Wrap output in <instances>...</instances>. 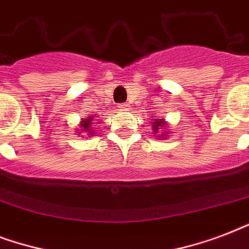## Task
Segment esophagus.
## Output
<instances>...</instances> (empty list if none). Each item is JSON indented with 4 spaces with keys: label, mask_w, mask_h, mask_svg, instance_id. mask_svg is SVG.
Segmentation results:
<instances>
[{
    "label": "esophagus",
    "mask_w": 249,
    "mask_h": 249,
    "mask_svg": "<svg viewBox=\"0 0 249 249\" xmlns=\"http://www.w3.org/2000/svg\"><path fill=\"white\" fill-rule=\"evenodd\" d=\"M117 107H119L120 109H128L129 103H120V105H117Z\"/></svg>",
    "instance_id": "34e87169"
}]
</instances>
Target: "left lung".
<instances>
[{
  "mask_svg": "<svg viewBox=\"0 0 249 249\" xmlns=\"http://www.w3.org/2000/svg\"><path fill=\"white\" fill-rule=\"evenodd\" d=\"M152 124H154V128H152V129H154V130H155V132H156V130L159 129V126H163V125H164V120H163V119H160V120H156L155 123H152Z\"/></svg>",
  "mask_w": 249,
  "mask_h": 249,
  "instance_id": "1",
  "label": "left lung"
}]
</instances>
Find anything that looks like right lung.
I'll return each instance as SVG.
<instances>
[{
	"label": "right lung",
	"instance_id": "obj_1",
	"mask_svg": "<svg viewBox=\"0 0 249 249\" xmlns=\"http://www.w3.org/2000/svg\"><path fill=\"white\" fill-rule=\"evenodd\" d=\"M91 123H93V117H89V119H86V120H83V124H81V128H84V130L85 132H88L89 130L90 134H93V130L90 129V126H91Z\"/></svg>",
	"mask_w": 249,
	"mask_h": 249
}]
</instances>
